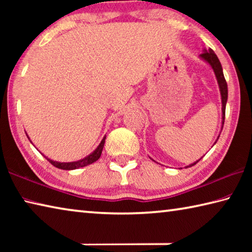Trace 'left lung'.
I'll use <instances>...</instances> for the list:
<instances>
[{
  "label": "left lung",
  "instance_id": "obj_1",
  "mask_svg": "<svg viewBox=\"0 0 252 252\" xmlns=\"http://www.w3.org/2000/svg\"><path fill=\"white\" fill-rule=\"evenodd\" d=\"M200 57H201L203 60H206L209 64L211 65L213 71H215L217 80H218V84H219L220 93H221V100H222V125H223V123H224V116H225V103H227V99H228V85H227V82H225L223 71H222V66H221V63L219 61V59L215 54V52H213L212 49L204 50V52L202 54H200ZM197 162H194V163L188 165V167H192V165H194L195 163H197Z\"/></svg>",
  "mask_w": 252,
  "mask_h": 252
}]
</instances>
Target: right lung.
Here are the masks:
<instances>
[{"mask_svg": "<svg viewBox=\"0 0 252 252\" xmlns=\"http://www.w3.org/2000/svg\"><path fill=\"white\" fill-rule=\"evenodd\" d=\"M104 142H105V136L102 140L101 143L99 144V147H97L94 151H93L90 156L85 157L84 159L82 160H79V161H74V162H57V161H53L51 159H48V158H45L46 160H48L51 164H53L55 168H59V169H62V170H74V169H79V168H82L85 167V165L88 164H91L93 162H95L99 158L101 157V153L102 150H103V147H104Z\"/></svg>", "mask_w": 252, "mask_h": 252, "instance_id": "add662e5", "label": "right lung"}]
</instances>
